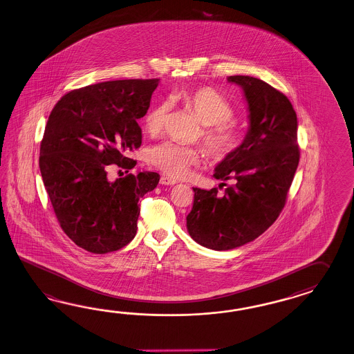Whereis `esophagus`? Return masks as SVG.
<instances>
[{
	"label": "esophagus",
	"mask_w": 354,
	"mask_h": 354,
	"mask_svg": "<svg viewBox=\"0 0 354 354\" xmlns=\"http://www.w3.org/2000/svg\"><path fill=\"white\" fill-rule=\"evenodd\" d=\"M160 183L164 185V186H173V185H176V183H177V181H176L174 178H172V177L163 174V176L160 177Z\"/></svg>",
	"instance_id": "esophagus-1"
}]
</instances>
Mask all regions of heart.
<instances>
[{
	"mask_svg": "<svg viewBox=\"0 0 354 354\" xmlns=\"http://www.w3.org/2000/svg\"><path fill=\"white\" fill-rule=\"evenodd\" d=\"M178 99L204 124L203 142L210 158L222 160L240 149L243 135L230 122L235 117V113L231 104L221 93L210 87L201 86L182 90ZM168 110L169 104L159 101L146 113L144 126L150 135H156L163 129ZM200 158L199 147L173 141H164L155 145L147 155L149 163L172 177L187 174L192 165L199 163Z\"/></svg>",
	"mask_w": 354,
	"mask_h": 354,
	"instance_id": "b5f03b06",
	"label": "heart"
}]
</instances>
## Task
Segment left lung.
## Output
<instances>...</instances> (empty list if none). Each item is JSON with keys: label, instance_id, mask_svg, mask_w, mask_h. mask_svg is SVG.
Masks as SVG:
<instances>
[{"label": "left lung", "instance_id": "1", "mask_svg": "<svg viewBox=\"0 0 354 354\" xmlns=\"http://www.w3.org/2000/svg\"><path fill=\"white\" fill-rule=\"evenodd\" d=\"M244 91L249 129L240 149L216 167L214 177L234 180L225 195L194 187L187 219L191 237L208 249L230 250L250 243L272 225L286 203L299 164L298 120L289 99L268 83L231 75Z\"/></svg>", "mask_w": 354, "mask_h": 354}]
</instances>
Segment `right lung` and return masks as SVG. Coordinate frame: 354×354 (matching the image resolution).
I'll list each match as a JSON object with an SVG mask.
<instances>
[{
  "label": "right lung",
  "mask_w": 354,
  "mask_h": 354,
  "mask_svg": "<svg viewBox=\"0 0 354 354\" xmlns=\"http://www.w3.org/2000/svg\"><path fill=\"white\" fill-rule=\"evenodd\" d=\"M159 80L102 82L64 95L51 111L39 149V169L55 216L82 249L106 254L136 235L138 200L154 190L155 172L108 180V167L132 169L141 146L137 120Z\"/></svg>",
  "instance_id": "obj_1"
}]
</instances>
